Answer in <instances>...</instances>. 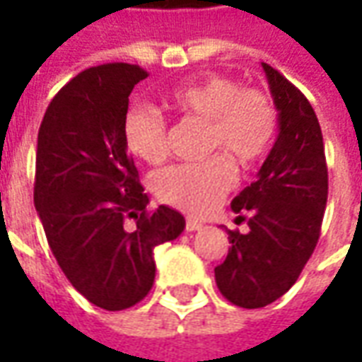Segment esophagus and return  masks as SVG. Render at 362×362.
Segmentation results:
<instances>
[{
	"mask_svg": "<svg viewBox=\"0 0 362 362\" xmlns=\"http://www.w3.org/2000/svg\"><path fill=\"white\" fill-rule=\"evenodd\" d=\"M202 227H204L202 221L194 219V217H188V219H186V230H199Z\"/></svg>",
	"mask_w": 362,
	"mask_h": 362,
	"instance_id": "esophagus-1",
	"label": "esophagus"
}]
</instances>
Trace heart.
I'll return each mask as SVG.
<instances>
[{
  "label": "heart",
  "mask_w": 362,
  "mask_h": 362,
  "mask_svg": "<svg viewBox=\"0 0 362 362\" xmlns=\"http://www.w3.org/2000/svg\"><path fill=\"white\" fill-rule=\"evenodd\" d=\"M168 103L182 116L205 122V151L221 153L204 163L166 168L155 176L153 188L160 202L199 215L215 207L235 184L230 158L252 168L267 157L277 134V110L264 90L240 87L223 75H205L184 85ZM124 137L127 149L147 165H160L168 155V126L153 108L135 106L127 112Z\"/></svg>",
  "instance_id": "b5f03b06"
}]
</instances>
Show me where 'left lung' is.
Instances as JSON below:
<instances>
[{
  "mask_svg": "<svg viewBox=\"0 0 362 362\" xmlns=\"http://www.w3.org/2000/svg\"><path fill=\"white\" fill-rule=\"evenodd\" d=\"M279 110V135L252 182L233 199L248 233L227 230L228 254L215 267L221 295L240 308H262L295 285L320 238L327 202L324 137L316 112L293 83L262 64Z\"/></svg>",
  "mask_w": 362,
  "mask_h": 362,
  "instance_id": "left-lung-1",
  "label": "left lung"
}]
</instances>
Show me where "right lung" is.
<instances>
[{"mask_svg": "<svg viewBox=\"0 0 362 362\" xmlns=\"http://www.w3.org/2000/svg\"><path fill=\"white\" fill-rule=\"evenodd\" d=\"M147 71L132 64L89 67L66 83L38 129L35 207L69 283L104 310H126L149 295L155 246L186 221L149 197L127 155L129 95Z\"/></svg>", "mask_w": 362, "mask_h": 362, "instance_id": "add662e5", "label": "right lung"}]
</instances>
